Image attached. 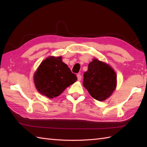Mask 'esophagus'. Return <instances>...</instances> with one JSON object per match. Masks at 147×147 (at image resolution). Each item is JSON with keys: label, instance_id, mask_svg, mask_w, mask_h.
I'll use <instances>...</instances> for the list:
<instances>
[{"label": "esophagus", "instance_id": "1", "mask_svg": "<svg viewBox=\"0 0 147 147\" xmlns=\"http://www.w3.org/2000/svg\"><path fill=\"white\" fill-rule=\"evenodd\" d=\"M77 78L78 81H81V80H82V76H81V74H77Z\"/></svg>", "mask_w": 147, "mask_h": 147}]
</instances>
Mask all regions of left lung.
<instances>
[{
	"label": "left lung",
	"instance_id": "8db88e82",
	"mask_svg": "<svg viewBox=\"0 0 147 147\" xmlns=\"http://www.w3.org/2000/svg\"><path fill=\"white\" fill-rule=\"evenodd\" d=\"M83 85L90 95L98 101L110 97L117 86V76L110 65L93 59L83 74Z\"/></svg>",
	"mask_w": 147,
	"mask_h": 147
}]
</instances>
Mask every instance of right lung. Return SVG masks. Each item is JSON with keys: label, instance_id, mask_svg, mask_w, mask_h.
Returning a JSON list of instances; mask_svg holds the SVG:
<instances>
[{"label": "right lung", "instance_id": "obj_1", "mask_svg": "<svg viewBox=\"0 0 147 147\" xmlns=\"http://www.w3.org/2000/svg\"><path fill=\"white\" fill-rule=\"evenodd\" d=\"M76 80V76L62 62L61 56L46 58L34 73V83L36 90L50 98L61 94Z\"/></svg>", "mask_w": 147, "mask_h": 147}]
</instances>
